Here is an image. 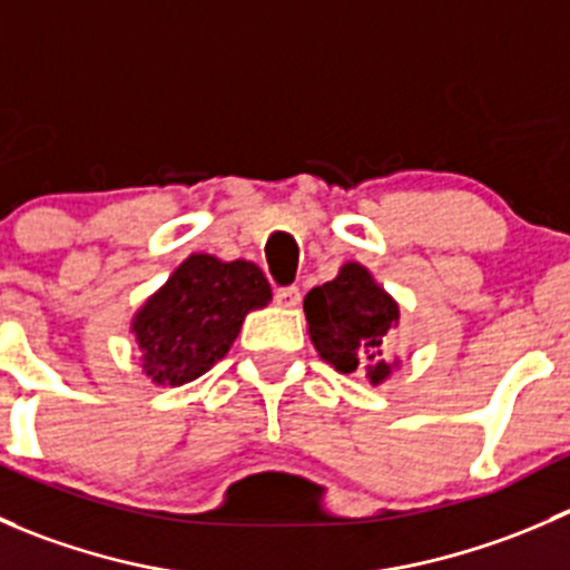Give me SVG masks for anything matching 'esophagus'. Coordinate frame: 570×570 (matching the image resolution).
I'll use <instances>...</instances> for the list:
<instances>
[{
    "mask_svg": "<svg viewBox=\"0 0 570 570\" xmlns=\"http://www.w3.org/2000/svg\"><path fill=\"white\" fill-rule=\"evenodd\" d=\"M275 303L284 308H295L301 303V289L297 286H278L275 289Z\"/></svg>",
    "mask_w": 570,
    "mask_h": 570,
    "instance_id": "1",
    "label": "esophagus"
}]
</instances>
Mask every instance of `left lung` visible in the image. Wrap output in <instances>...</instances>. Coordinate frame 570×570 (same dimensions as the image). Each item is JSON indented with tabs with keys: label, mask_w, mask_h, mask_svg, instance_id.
<instances>
[{
	"label": "left lung",
	"mask_w": 570,
	"mask_h": 570,
	"mask_svg": "<svg viewBox=\"0 0 570 570\" xmlns=\"http://www.w3.org/2000/svg\"><path fill=\"white\" fill-rule=\"evenodd\" d=\"M303 312L317 355L342 375L364 370L372 386H383L400 370V358H386L400 327V303L361 262H344L336 278L314 286Z\"/></svg>",
	"instance_id": "obj_1"
}]
</instances>
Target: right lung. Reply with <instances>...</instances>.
<instances>
[{"label":"right lung","instance_id":"obj_1","mask_svg":"<svg viewBox=\"0 0 570 570\" xmlns=\"http://www.w3.org/2000/svg\"><path fill=\"white\" fill-rule=\"evenodd\" d=\"M273 301L262 267L189 253L131 317L140 370L157 386H184L226 358L245 317Z\"/></svg>","mask_w":570,"mask_h":570}]
</instances>
